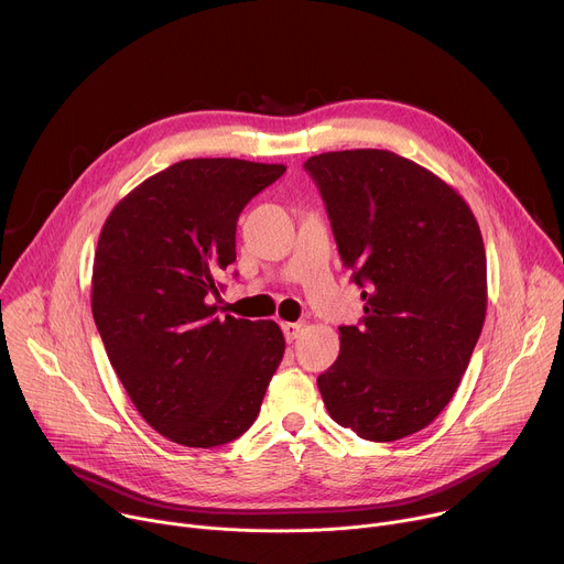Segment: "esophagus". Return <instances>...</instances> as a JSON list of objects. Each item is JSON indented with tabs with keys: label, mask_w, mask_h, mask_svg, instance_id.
<instances>
[{
	"label": "esophagus",
	"mask_w": 564,
	"mask_h": 564,
	"mask_svg": "<svg viewBox=\"0 0 564 564\" xmlns=\"http://www.w3.org/2000/svg\"><path fill=\"white\" fill-rule=\"evenodd\" d=\"M302 329H304L302 323H282V332H284L286 343H293L302 334Z\"/></svg>",
	"instance_id": "34e87169"
}]
</instances>
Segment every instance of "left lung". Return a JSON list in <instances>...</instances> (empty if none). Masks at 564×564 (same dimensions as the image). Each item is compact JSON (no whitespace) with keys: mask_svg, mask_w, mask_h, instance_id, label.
<instances>
[{"mask_svg":"<svg viewBox=\"0 0 564 564\" xmlns=\"http://www.w3.org/2000/svg\"><path fill=\"white\" fill-rule=\"evenodd\" d=\"M340 260L365 316L340 327L318 377L329 416L360 440L397 442L451 403L486 318V250L455 187L388 150L311 156Z\"/></svg>","mask_w":564,"mask_h":564,"instance_id":"left-lung-1","label":"left lung"}]
</instances>
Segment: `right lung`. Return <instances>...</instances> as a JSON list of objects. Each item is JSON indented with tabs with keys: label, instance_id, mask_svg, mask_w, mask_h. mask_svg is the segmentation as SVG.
<instances>
[{
	"label": "right lung",
	"instance_id": "1",
	"mask_svg": "<svg viewBox=\"0 0 564 564\" xmlns=\"http://www.w3.org/2000/svg\"><path fill=\"white\" fill-rule=\"evenodd\" d=\"M284 170L185 159L137 185L100 230L96 327L141 416L174 444L215 448L241 436L284 356L273 321L219 318L208 297L237 258L239 213Z\"/></svg>",
	"mask_w": 564,
	"mask_h": 564
}]
</instances>
